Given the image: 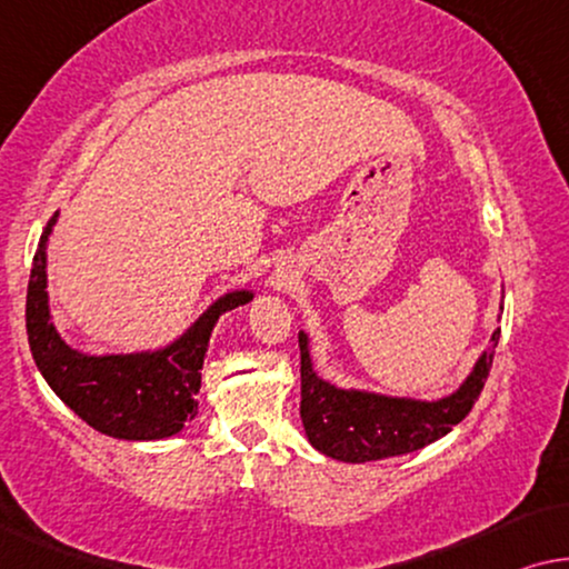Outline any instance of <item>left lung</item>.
Here are the masks:
<instances>
[{"mask_svg":"<svg viewBox=\"0 0 569 569\" xmlns=\"http://www.w3.org/2000/svg\"><path fill=\"white\" fill-rule=\"evenodd\" d=\"M500 327L479 356L471 373L453 395L436 402L410 397H387L363 389H340L315 371L307 332L301 348V422L309 443L330 459L363 463L402 456L451 433L467 418L492 368Z\"/></svg>","mask_w":569,"mask_h":569,"instance_id":"1","label":"left lung"}]
</instances>
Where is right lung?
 <instances>
[{"label":"right lung","mask_w":569,"mask_h":569,"mask_svg":"<svg viewBox=\"0 0 569 569\" xmlns=\"http://www.w3.org/2000/svg\"><path fill=\"white\" fill-rule=\"evenodd\" d=\"M59 213L38 242L28 283L26 327L30 353L48 387L87 426L121 441H162L180 433L198 415V389L208 340L229 309L252 299V291L223 293L178 340L141 353L87 356L61 340L51 322L46 291V247Z\"/></svg>","instance_id":"add662e5"}]
</instances>
